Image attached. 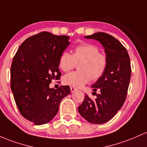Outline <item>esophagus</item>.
Masks as SVG:
<instances>
[{
	"instance_id": "34e87169",
	"label": "esophagus",
	"mask_w": 147,
	"mask_h": 147,
	"mask_svg": "<svg viewBox=\"0 0 147 147\" xmlns=\"http://www.w3.org/2000/svg\"><path fill=\"white\" fill-rule=\"evenodd\" d=\"M70 89H71V92L72 93H73V92H75L76 90H77V89L76 88V87H74V86L70 87Z\"/></svg>"
}]
</instances>
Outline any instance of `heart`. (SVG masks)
Listing matches in <instances>:
<instances>
[{"instance_id": "1", "label": "heart", "mask_w": 147, "mask_h": 147, "mask_svg": "<svg viewBox=\"0 0 147 147\" xmlns=\"http://www.w3.org/2000/svg\"><path fill=\"white\" fill-rule=\"evenodd\" d=\"M78 65L77 71L69 73L62 78L66 85L80 87L92 79L96 80L104 74L108 65V58L100 52L97 46L92 44H81L75 47L74 53L64 51L61 54L59 65L63 71L69 72Z\"/></svg>"}]
</instances>
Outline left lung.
<instances>
[{"label": "left lung", "instance_id": "obj_1", "mask_svg": "<svg viewBox=\"0 0 147 147\" xmlns=\"http://www.w3.org/2000/svg\"><path fill=\"white\" fill-rule=\"evenodd\" d=\"M85 37L96 39L103 45L108 65L103 76L92 85L96 98L85 95L78 110L87 121L100 124L111 119L126 100L131 76V62L126 48L110 34L100 32ZM96 91L100 93L96 94Z\"/></svg>", "mask_w": 147, "mask_h": 147}]
</instances>
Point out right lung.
Masks as SVG:
<instances>
[{
  "instance_id": "right-lung-1",
  "label": "right lung",
  "mask_w": 147,
  "mask_h": 147,
  "mask_svg": "<svg viewBox=\"0 0 147 147\" xmlns=\"http://www.w3.org/2000/svg\"><path fill=\"white\" fill-rule=\"evenodd\" d=\"M69 37L42 32L26 39L16 51L11 66V90L18 109L35 125L54 118L61 100L70 94L68 85L50 88L60 78L59 60L69 46Z\"/></svg>"
}]
</instances>
